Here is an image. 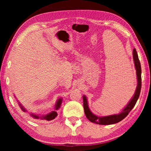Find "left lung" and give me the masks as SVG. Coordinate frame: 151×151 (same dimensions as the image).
Segmentation results:
<instances>
[{"mask_svg":"<svg viewBox=\"0 0 151 151\" xmlns=\"http://www.w3.org/2000/svg\"><path fill=\"white\" fill-rule=\"evenodd\" d=\"M132 55H133V60L137 77V86L133 96L132 97V99H131V101L129 102V103L127 104V106H125L123 109H122V111L119 114H112V115L104 116H98L95 115V114H94L93 112L91 111V110L88 107L86 96L85 95H83V98L84 111H85V113L86 118H87L91 122H94V123L96 124L103 125H108L117 123V122L121 121L122 119H124L125 117L129 114L130 111L133 109L135 104H136L137 101L138 99H139V97L140 95V89H141V66H140V61L139 59V57H138V54L135 48L133 49Z\"/></svg>","mask_w":151,"mask_h":151,"instance_id":"1","label":"left lung"}]
</instances>
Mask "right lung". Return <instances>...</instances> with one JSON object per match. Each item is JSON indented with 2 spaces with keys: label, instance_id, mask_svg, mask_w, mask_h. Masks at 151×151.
Segmentation results:
<instances>
[{
  "label": "right lung",
  "instance_id": "1",
  "mask_svg": "<svg viewBox=\"0 0 151 151\" xmlns=\"http://www.w3.org/2000/svg\"><path fill=\"white\" fill-rule=\"evenodd\" d=\"M18 103L19 104V106L20 108L21 109V110L23 112H26L27 111V109L24 108V106L22 105V104L20 103V102L17 100ZM62 102H63V99L62 98H59L57 100V103H56L55 105V110L54 111H51L49 113H48L47 114H46V115H42V116H39V115H37V114H33V113H30V116H31L32 118L34 119H42V120H47V121H52L54 119H55V117H57V111L60 109V107L61 106V104H62Z\"/></svg>",
  "mask_w": 151,
  "mask_h": 151
}]
</instances>
